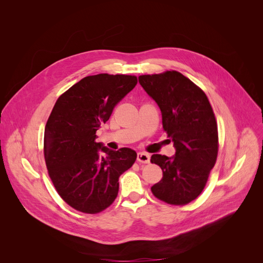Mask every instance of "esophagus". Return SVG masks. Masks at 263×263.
<instances>
[{
	"label": "esophagus",
	"mask_w": 263,
	"mask_h": 263,
	"mask_svg": "<svg viewBox=\"0 0 263 263\" xmlns=\"http://www.w3.org/2000/svg\"><path fill=\"white\" fill-rule=\"evenodd\" d=\"M137 161H139L140 163H149L150 161V156L146 153H139L137 154Z\"/></svg>",
	"instance_id": "1"
}]
</instances>
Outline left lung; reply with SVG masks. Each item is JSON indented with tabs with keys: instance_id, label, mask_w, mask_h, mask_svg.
I'll return each instance as SVG.
<instances>
[{
	"instance_id": "obj_1",
	"label": "left lung",
	"mask_w": 263,
	"mask_h": 263,
	"mask_svg": "<svg viewBox=\"0 0 263 263\" xmlns=\"http://www.w3.org/2000/svg\"><path fill=\"white\" fill-rule=\"evenodd\" d=\"M140 84L159 105L163 130L174 142L175 157L151 156L163 177L151 186L160 200L183 205L205 186L218 153L217 123L208 97L182 73L171 70L139 77Z\"/></svg>"
}]
</instances>
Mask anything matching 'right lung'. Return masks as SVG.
<instances>
[{"label": "right lung", "instance_id": "right-lung-1", "mask_svg": "<svg viewBox=\"0 0 263 263\" xmlns=\"http://www.w3.org/2000/svg\"><path fill=\"white\" fill-rule=\"evenodd\" d=\"M136 84L135 76L85 77L59 97L48 118L44 139L48 174L62 199L80 212L96 214L112 204L120 175L136 160L130 148L113 151L96 143L97 130Z\"/></svg>", "mask_w": 263, "mask_h": 263}]
</instances>
